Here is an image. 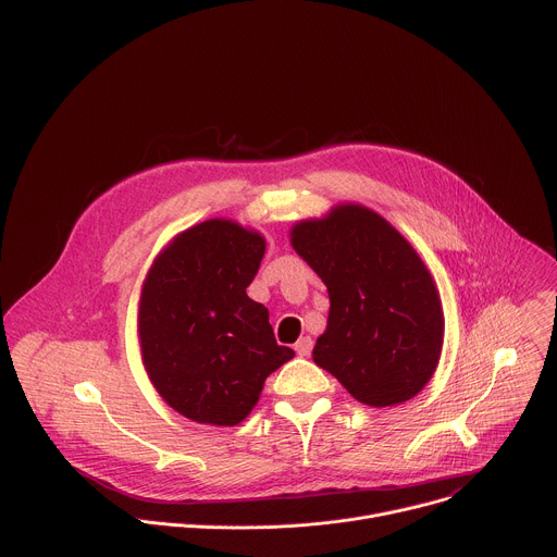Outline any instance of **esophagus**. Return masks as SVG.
I'll list each match as a JSON object with an SVG mask.
<instances>
[{
    "label": "esophagus",
    "instance_id": "obj_1",
    "mask_svg": "<svg viewBox=\"0 0 557 557\" xmlns=\"http://www.w3.org/2000/svg\"><path fill=\"white\" fill-rule=\"evenodd\" d=\"M295 352L299 357H308L312 352V339L310 337H301L297 344H295Z\"/></svg>",
    "mask_w": 557,
    "mask_h": 557
}]
</instances>
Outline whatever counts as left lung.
I'll list each match as a JSON object with an SVG mask.
<instances>
[{"label":"left lung","instance_id":"obj_1","mask_svg":"<svg viewBox=\"0 0 557 557\" xmlns=\"http://www.w3.org/2000/svg\"><path fill=\"white\" fill-rule=\"evenodd\" d=\"M329 288V326L312 359L357 401L404 404L432 379L443 346L436 286L406 237L374 211L342 205L290 233Z\"/></svg>","mask_w":557,"mask_h":557}]
</instances>
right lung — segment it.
<instances>
[{"mask_svg":"<svg viewBox=\"0 0 557 557\" xmlns=\"http://www.w3.org/2000/svg\"><path fill=\"white\" fill-rule=\"evenodd\" d=\"M264 237L207 220L156 258L140 295L138 335L147 374L183 417L237 425L271 372L295 352L277 346L269 310L247 295Z\"/></svg>","mask_w":557,"mask_h":557,"instance_id":"obj_1","label":"right lung"}]
</instances>
